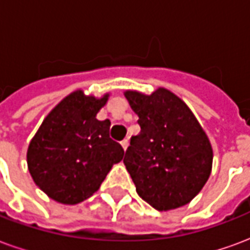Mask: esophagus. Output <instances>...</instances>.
<instances>
[{
	"label": "esophagus",
	"instance_id": "1",
	"mask_svg": "<svg viewBox=\"0 0 250 250\" xmlns=\"http://www.w3.org/2000/svg\"><path fill=\"white\" fill-rule=\"evenodd\" d=\"M120 143H122V147H123L125 150H127V147H128V139H123Z\"/></svg>",
	"mask_w": 250,
	"mask_h": 250
}]
</instances>
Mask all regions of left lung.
Returning a JSON list of instances; mask_svg holds the SVG:
<instances>
[{"label":"left lung","mask_w":250,"mask_h":250,"mask_svg":"<svg viewBox=\"0 0 250 250\" xmlns=\"http://www.w3.org/2000/svg\"><path fill=\"white\" fill-rule=\"evenodd\" d=\"M141 132L131 136L123 162L136 193L154 209L188 204L209 179L213 150L186 104L165 88L150 96L127 91Z\"/></svg>","instance_id":"left-lung-1"}]
</instances>
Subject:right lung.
I'll use <instances>...</instances> for the list:
<instances>
[{"label":"right lung","mask_w":250,"mask_h":250,"mask_svg":"<svg viewBox=\"0 0 250 250\" xmlns=\"http://www.w3.org/2000/svg\"><path fill=\"white\" fill-rule=\"evenodd\" d=\"M108 99L71 93L57 104L28 148V168L35 184L60 204L75 205L91 197L120 162L125 150L109 138L108 119L96 114Z\"/></svg>","instance_id":"obj_1"}]
</instances>
